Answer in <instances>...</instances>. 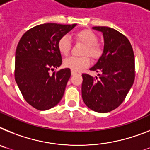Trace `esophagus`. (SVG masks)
<instances>
[{
	"label": "esophagus",
	"mask_w": 150,
	"mask_h": 150,
	"mask_svg": "<svg viewBox=\"0 0 150 150\" xmlns=\"http://www.w3.org/2000/svg\"><path fill=\"white\" fill-rule=\"evenodd\" d=\"M71 75H75V74H77V72H76V71H71Z\"/></svg>",
	"instance_id": "obj_1"
}]
</instances>
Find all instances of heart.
<instances>
[{
  "mask_svg": "<svg viewBox=\"0 0 150 150\" xmlns=\"http://www.w3.org/2000/svg\"><path fill=\"white\" fill-rule=\"evenodd\" d=\"M75 39L76 41L85 45L83 49V55H88L93 59H96L101 55V48L98 42V37L92 31L88 30H82L75 33ZM71 40L68 35L61 36L57 42L58 50L63 56L69 55L71 50ZM64 66L70 69L71 71H79L81 69L88 67L90 65V59L88 56L82 57H69L64 60Z\"/></svg>",
  "mask_w": 150,
  "mask_h": 150,
  "instance_id": "obj_1",
  "label": "heart"
}]
</instances>
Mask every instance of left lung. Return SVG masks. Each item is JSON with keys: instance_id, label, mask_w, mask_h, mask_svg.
<instances>
[{"instance_id": "left-lung-1", "label": "left lung", "mask_w": 150, "mask_h": 150, "mask_svg": "<svg viewBox=\"0 0 150 150\" xmlns=\"http://www.w3.org/2000/svg\"><path fill=\"white\" fill-rule=\"evenodd\" d=\"M104 36V50L96 64L90 69L99 72L93 78L82 74L81 95L91 110L108 113L119 107L131 88L135 79V59L128 39L114 29L94 26Z\"/></svg>"}]
</instances>
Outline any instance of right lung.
Here are the masks:
<instances>
[{"mask_svg": "<svg viewBox=\"0 0 150 150\" xmlns=\"http://www.w3.org/2000/svg\"><path fill=\"white\" fill-rule=\"evenodd\" d=\"M76 25H38L25 33L17 45L15 81L26 102L37 110L53 108L63 97L70 69H62L52 75L49 71L62 62L58 41Z\"/></svg>", "mask_w": 150, "mask_h": 150, "instance_id": "1", "label": "right lung"}]
</instances>
